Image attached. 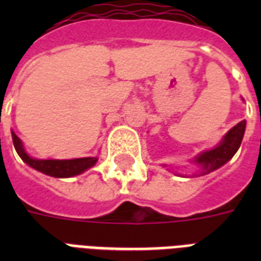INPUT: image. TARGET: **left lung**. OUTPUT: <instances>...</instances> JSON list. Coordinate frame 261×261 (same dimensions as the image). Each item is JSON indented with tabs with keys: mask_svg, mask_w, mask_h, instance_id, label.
<instances>
[{
	"mask_svg": "<svg viewBox=\"0 0 261 261\" xmlns=\"http://www.w3.org/2000/svg\"><path fill=\"white\" fill-rule=\"evenodd\" d=\"M245 126H247V122L241 120L231 130L227 131V134L223 137L218 146H215L211 150L203 151L202 154H199L195 159V163L199 164V167H200L199 176L214 172L215 169L225 165L236 154V151L239 150L241 141L244 138Z\"/></svg>",
	"mask_w": 261,
	"mask_h": 261,
	"instance_id": "obj_1",
	"label": "left lung"
}]
</instances>
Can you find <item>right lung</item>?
<instances>
[{
	"instance_id": "add662e5",
	"label": "right lung",
	"mask_w": 261,
	"mask_h": 261,
	"mask_svg": "<svg viewBox=\"0 0 261 261\" xmlns=\"http://www.w3.org/2000/svg\"><path fill=\"white\" fill-rule=\"evenodd\" d=\"M12 139H13L14 149L20 155V159L31 168L42 172L44 174L53 176V177H71L75 174L85 172L92 168L97 161V157H85V159L74 160H38L32 159L22 147V142L17 135L12 131Z\"/></svg>"
}]
</instances>
